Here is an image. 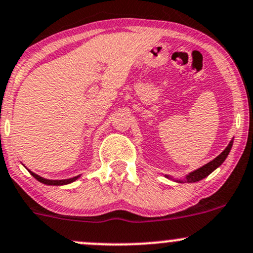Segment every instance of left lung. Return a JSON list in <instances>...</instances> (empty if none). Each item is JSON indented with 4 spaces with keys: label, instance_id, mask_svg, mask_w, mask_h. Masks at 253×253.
I'll use <instances>...</instances> for the list:
<instances>
[{
    "label": "left lung",
    "instance_id": "1",
    "mask_svg": "<svg viewBox=\"0 0 253 253\" xmlns=\"http://www.w3.org/2000/svg\"><path fill=\"white\" fill-rule=\"evenodd\" d=\"M233 147V139L230 140V143L228 144V147L223 150L222 154H219V155L217 156L216 159H213L212 161H210L209 164L204 165L203 167H200V169H195V171H193L191 173H189L185 177V179H187L188 183H194V182H199V180L204 179L205 177H207L210 173H212V172L214 171V169H217V167H219L220 165L223 164V161L227 159L228 154H229L230 149ZM180 182V180H179Z\"/></svg>",
    "mask_w": 253,
    "mask_h": 253
}]
</instances>
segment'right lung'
Segmentation results:
<instances>
[{"instance_id": "obj_1", "label": "right lung", "mask_w": 253, "mask_h": 253, "mask_svg": "<svg viewBox=\"0 0 253 253\" xmlns=\"http://www.w3.org/2000/svg\"><path fill=\"white\" fill-rule=\"evenodd\" d=\"M31 173V175H33L34 178H36L39 182L43 183V184H47V185H65V184H69V183L74 182V180H76L78 178L80 177V175H78V177H74V178H69V179H62V180H52V179H46V178H42L40 177V175H37L36 173H34V172L29 171Z\"/></svg>"}]
</instances>
